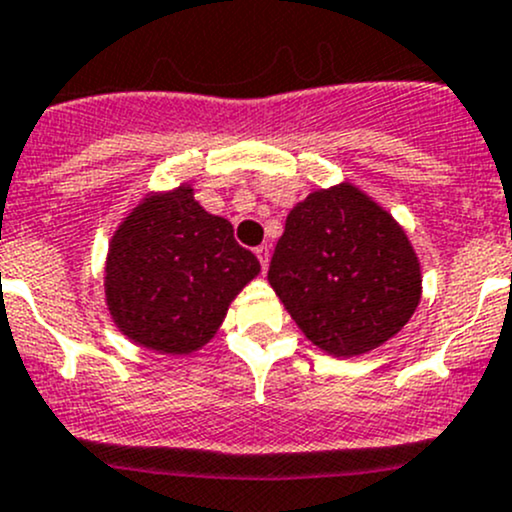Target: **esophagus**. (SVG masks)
<instances>
[{
  "label": "esophagus",
  "instance_id": "1",
  "mask_svg": "<svg viewBox=\"0 0 512 512\" xmlns=\"http://www.w3.org/2000/svg\"><path fill=\"white\" fill-rule=\"evenodd\" d=\"M255 255H257V260H260L262 272H267V267H270V247L260 245V247H257V250H255Z\"/></svg>",
  "mask_w": 512,
  "mask_h": 512
}]
</instances>
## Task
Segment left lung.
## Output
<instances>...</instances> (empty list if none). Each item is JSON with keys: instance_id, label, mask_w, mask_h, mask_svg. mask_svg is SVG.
Wrapping results in <instances>:
<instances>
[{"instance_id": "left-lung-1", "label": "left lung", "mask_w": 512, "mask_h": 512, "mask_svg": "<svg viewBox=\"0 0 512 512\" xmlns=\"http://www.w3.org/2000/svg\"><path fill=\"white\" fill-rule=\"evenodd\" d=\"M267 279L301 333L336 358L383 346L422 299L405 228L351 181L316 188L289 211Z\"/></svg>"}]
</instances>
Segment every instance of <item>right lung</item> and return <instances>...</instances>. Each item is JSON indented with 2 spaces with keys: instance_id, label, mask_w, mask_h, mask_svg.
Segmentation results:
<instances>
[{
  "instance_id": "right-lung-1",
  "label": "right lung",
  "mask_w": 512,
  "mask_h": 512,
  "mask_svg": "<svg viewBox=\"0 0 512 512\" xmlns=\"http://www.w3.org/2000/svg\"><path fill=\"white\" fill-rule=\"evenodd\" d=\"M257 274L260 262L235 242L233 225L181 184L144 193L117 225L105 257V304L132 343L188 355L218 333Z\"/></svg>"
}]
</instances>
